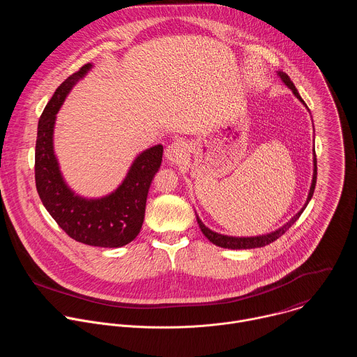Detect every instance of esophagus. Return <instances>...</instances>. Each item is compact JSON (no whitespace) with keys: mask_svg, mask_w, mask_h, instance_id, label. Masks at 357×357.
Listing matches in <instances>:
<instances>
[{"mask_svg":"<svg viewBox=\"0 0 357 357\" xmlns=\"http://www.w3.org/2000/svg\"><path fill=\"white\" fill-rule=\"evenodd\" d=\"M165 157L169 164H182L188 158V145L182 141H175L167 146Z\"/></svg>","mask_w":357,"mask_h":357,"instance_id":"esophagus-1","label":"esophagus"}]
</instances>
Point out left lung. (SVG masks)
<instances>
[{"label":"left lung","mask_w":357,"mask_h":357,"mask_svg":"<svg viewBox=\"0 0 357 357\" xmlns=\"http://www.w3.org/2000/svg\"><path fill=\"white\" fill-rule=\"evenodd\" d=\"M278 76L281 77V80L292 90V93L295 94V97L301 101L302 105H305V101L301 98V96H299V93H298V90L295 89V86H294V83L291 82V79H289V76L287 75V73H284V72H278ZM307 106V105H305ZM317 155H315V151H314V176H312V183H311V189H310V193H308V199H307V202H305V205H303V208L287 223V225H284L282 227H280L278 230H275V231H273V233H268V234H263V236H256V237H233V236H225V234H219V233H216V231H213V230H211L209 227H206L205 225H203V222L199 219V216L196 215V220H197V225H199V227H200V230H202V233L205 234V237L209 240V241H212L213 244H216V245H219V247H223V248H231V250H245V248H256V247H264V245H267V244H270V243H273V241H275L278 237H281L298 219H299V216H301V213L303 212V209L307 208V205L310 203V200H311V197H312V195H314V190H315V185H317Z\"/></svg>","instance_id":"1"}]
</instances>
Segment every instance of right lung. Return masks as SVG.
I'll return each mask as SVG.
<instances>
[{"instance_id": "add662e5", "label": "right lung", "mask_w": 357, "mask_h": 357, "mask_svg": "<svg viewBox=\"0 0 357 357\" xmlns=\"http://www.w3.org/2000/svg\"><path fill=\"white\" fill-rule=\"evenodd\" d=\"M91 66L87 63L70 75L56 89L39 119L35 146L36 190L49 215L73 240L94 247H123L142 227L148 190L161 167L164 148L160 144L142 151L123 183L107 196L86 199L66 185L54 152L56 113L72 87Z\"/></svg>"}]
</instances>
